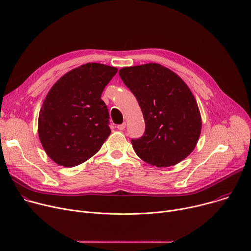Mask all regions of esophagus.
Here are the masks:
<instances>
[{
  "label": "esophagus",
  "instance_id": "esophagus-1",
  "mask_svg": "<svg viewBox=\"0 0 251 251\" xmlns=\"http://www.w3.org/2000/svg\"><path fill=\"white\" fill-rule=\"evenodd\" d=\"M125 127H126V123H123V124H121V125H118V126H117L118 130H121V131L124 130Z\"/></svg>",
  "mask_w": 251,
  "mask_h": 251
}]
</instances>
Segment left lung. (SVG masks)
I'll return each mask as SVG.
<instances>
[{
  "label": "left lung",
  "instance_id": "obj_1",
  "mask_svg": "<svg viewBox=\"0 0 251 251\" xmlns=\"http://www.w3.org/2000/svg\"><path fill=\"white\" fill-rule=\"evenodd\" d=\"M119 75L135 96L146 121L143 136L131 140L136 154L159 168L187 157L201 132L200 108L188 85L157 63L124 67Z\"/></svg>",
  "mask_w": 251,
  "mask_h": 251
}]
</instances>
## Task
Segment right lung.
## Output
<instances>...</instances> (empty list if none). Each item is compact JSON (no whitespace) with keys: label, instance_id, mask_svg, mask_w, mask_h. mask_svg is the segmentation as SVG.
I'll return each mask as SVG.
<instances>
[{"label":"right lung","instance_id":"add662e5","mask_svg":"<svg viewBox=\"0 0 251 251\" xmlns=\"http://www.w3.org/2000/svg\"><path fill=\"white\" fill-rule=\"evenodd\" d=\"M118 69L87 63L64 74L42 104L37 131L50 159L63 167L86 162L111 134L109 112L100 99Z\"/></svg>","mask_w":251,"mask_h":251}]
</instances>
